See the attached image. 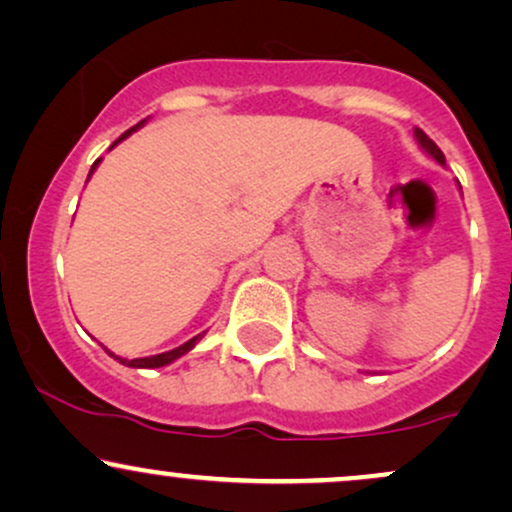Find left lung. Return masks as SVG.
<instances>
[{
  "mask_svg": "<svg viewBox=\"0 0 512 512\" xmlns=\"http://www.w3.org/2000/svg\"><path fill=\"white\" fill-rule=\"evenodd\" d=\"M415 138H417V143H420V145H422V150H424V152H427V155H432V157L436 159V162H439L441 166H443V164H446V157H443V152L439 150V145H436V143H434V140H432V138H429V135L422 131V128H415Z\"/></svg>",
  "mask_w": 512,
  "mask_h": 512,
  "instance_id": "left-lung-1",
  "label": "left lung"
}]
</instances>
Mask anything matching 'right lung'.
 Instances as JSON below:
<instances>
[{
  "label": "right lung",
  "mask_w": 512,
  "mask_h": 512,
  "mask_svg": "<svg viewBox=\"0 0 512 512\" xmlns=\"http://www.w3.org/2000/svg\"><path fill=\"white\" fill-rule=\"evenodd\" d=\"M140 126H143V121H140V123H138V126H133V128H131V131H126V133H123L119 140H114V145H119L123 138H128V135H131L133 131H138V128H140ZM114 145H112V147H114ZM112 147H109V150H112ZM100 162H102V157H100V159H97V162H95V164H92V169H90V176H92V171H95V169H97V164H100ZM197 341H200V336L190 338V341H188V343H183V346H178V348H174V350H169V353H159V355H150V357H135V360H126V357H119V355L109 353V350H107V348H104V350H107V353H109V355H112V357H114V360H119V362H121V365H126V367H138V369H152V367H164V365H171V362H174V360H176V357L186 355V353H188V350H190V348H193Z\"/></svg>",
  "instance_id": "right-lung-1"
}]
</instances>
